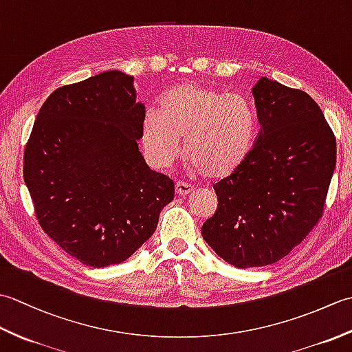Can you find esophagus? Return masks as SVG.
<instances>
[{
	"label": "esophagus",
	"instance_id": "obj_1",
	"mask_svg": "<svg viewBox=\"0 0 352 352\" xmlns=\"http://www.w3.org/2000/svg\"><path fill=\"white\" fill-rule=\"evenodd\" d=\"M175 192L178 195H189L190 192H193V186L189 183H184V182H177L175 183Z\"/></svg>",
	"mask_w": 352,
	"mask_h": 352
}]
</instances>
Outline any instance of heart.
I'll use <instances>...</instances> for the list:
<instances>
[{"label":"heart","instance_id":"b5f03b06","mask_svg":"<svg viewBox=\"0 0 352 352\" xmlns=\"http://www.w3.org/2000/svg\"><path fill=\"white\" fill-rule=\"evenodd\" d=\"M257 119L251 102L241 94H226L212 86L182 83L164 94L159 111L146 110L140 139L149 163L164 169L183 151L192 170L212 180L226 178L251 154Z\"/></svg>","mask_w":352,"mask_h":352}]
</instances>
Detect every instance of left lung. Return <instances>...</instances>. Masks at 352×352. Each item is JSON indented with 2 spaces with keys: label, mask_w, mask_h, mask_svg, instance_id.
<instances>
[{
  "label": "left lung",
  "mask_w": 352,
  "mask_h": 352,
  "mask_svg": "<svg viewBox=\"0 0 352 352\" xmlns=\"http://www.w3.org/2000/svg\"><path fill=\"white\" fill-rule=\"evenodd\" d=\"M260 131L248 159L213 186L218 208L204 241L236 267L286 257L324 214L336 138L322 110L300 89L271 78L252 87Z\"/></svg>",
  "instance_id": "obj_1"
}]
</instances>
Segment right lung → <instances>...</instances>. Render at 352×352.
<instances>
[{
  "mask_svg": "<svg viewBox=\"0 0 352 352\" xmlns=\"http://www.w3.org/2000/svg\"><path fill=\"white\" fill-rule=\"evenodd\" d=\"M144 115L133 77L109 71L56 89L36 116L24 151L36 218L86 266L122 263L174 198V182L139 151Z\"/></svg>",
  "mask_w": 352,
  "mask_h": 352,
  "instance_id": "add662e5",
  "label": "right lung"
}]
</instances>
